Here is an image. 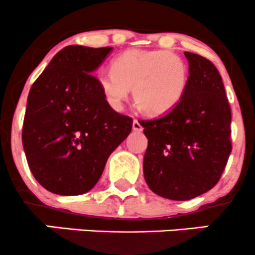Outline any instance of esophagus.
Wrapping results in <instances>:
<instances>
[{"instance_id":"34e87169","label":"esophagus","mask_w":255,"mask_h":255,"mask_svg":"<svg viewBox=\"0 0 255 255\" xmlns=\"http://www.w3.org/2000/svg\"><path fill=\"white\" fill-rule=\"evenodd\" d=\"M133 130H135V132H141L143 130V126L140 125L138 120L133 121Z\"/></svg>"}]
</instances>
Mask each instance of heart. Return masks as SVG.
I'll use <instances>...</instances> for the list:
<instances>
[{
    "instance_id": "1",
    "label": "heart",
    "mask_w": 255,
    "mask_h": 255,
    "mask_svg": "<svg viewBox=\"0 0 255 255\" xmlns=\"http://www.w3.org/2000/svg\"><path fill=\"white\" fill-rule=\"evenodd\" d=\"M114 69H103L98 82L107 103L121 109L130 88L138 105L149 115H165L178 105L188 83V67L166 50H129L114 60Z\"/></svg>"
}]
</instances>
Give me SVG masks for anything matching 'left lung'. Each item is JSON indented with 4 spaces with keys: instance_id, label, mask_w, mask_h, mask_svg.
<instances>
[{
    "instance_id": "8db88e82",
    "label": "left lung",
    "mask_w": 255,
    "mask_h": 255,
    "mask_svg": "<svg viewBox=\"0 0 255 255\" xmlns=\"http://www.w3.org/2000/svg\"><path fill=\"white\" fill-rule=\"evenodd\" d=\"M189 77L175 109L139 121L148 138L144 178L155 194L189 200L219 182L232 150L231 109L216 67L203 56L184 52Z\"/></svg>"
}]
</instances>
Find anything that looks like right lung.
Instances as JSON below:
<instances>
[{
    "label": "right lung",
    "instance_id": "1",
    "mask_svg": "<svg viewBox=\"0 0 255 255\" xmlns=\"http://www.w3.org/2000/svg\"><path fill=\"white\" fill-rule=\"evenodd\" d=\"M111 50L66 46L29 92L24 152L36 181L55 194L89 192L132 130L133 120L112 110L92 74Z\"/></svg>",
    "mask_w": 255,
    "mask_h": 255
}]
</instances>
